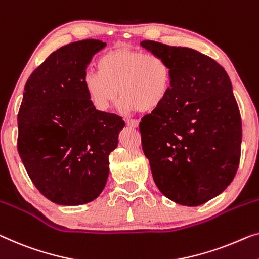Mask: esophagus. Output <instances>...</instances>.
<instances>
[{"instance_id":"esophagus-1","label":"esophagus","mask_w":259,"mask_h":259,"mask_svg":"<svg viewBox=\"0 0 259 259\" xmlns=\"http://www.w3.org/2000/svg\"><path fill=\"white\" fill-rule=\"evenodd\" d=\"M126 125L130 126V128H137L138 126V121L137 119H125Z\"/></svg>"}]
</instances>
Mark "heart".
I'll use <instances>...</instances> for the list:
<instances>
[{"label": "heart", "mask_w": 259, "mask_h": 259, "mask_svg": "<svg viewBox=\"0 0 259 259\" xmlns=\"http://www.w3.org/2000/svg\"><path fill=\"white\" fill-rule=\"evenodd\" d=\"M98 72H88L83 84L98 109L107 110L117 101L126 110L151 113L164 105L173 82L166 58L125 46H116L99 58Z\"/></svg>", "instance_id": "heart-1"}]
</instances>
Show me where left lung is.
I'll list each match as a JSON object with an SVG mask.
<instances>
[{"instance_id": "1", "label": "left lung", "mask_w": 259, "mask_h": 259, "mask_svg": "<svg viewBox=\"0 0 259 259\" xmlns=\"http://www.w3.org/2000/svg\"><path fill=\"white\" fill-rule=\"evenodd\" d=\"M141 45L173 69L167 100L140 123L143 151L166 198L200 206L228 187L240 164L242 122L230 79L193 49L153 40Z\"/></svg>"}]
</instances>
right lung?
<instances>
[{"label":"right lung","instance_id":"1","mask_svg":"<svg viewBox=\"0 0 259 259\" xmlns=\"http://www.w3.org/2000/svg\"><path fill=\"white\" fill-rule=\"evenodd\" d=\"M98 39L67 44L30 75L18 111L17 150L31 181L46 199L63 206L91 202L109 176V154L125 125L100 111L84 90Z\"/></svg>","mask_w":259,"mask_h":259}]
</instances>
